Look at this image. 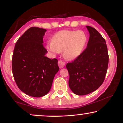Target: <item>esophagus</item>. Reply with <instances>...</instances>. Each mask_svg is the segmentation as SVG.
I'll return each mask as SVG.
<instances>
[{
	"mask_svg": "<svg viewBox=\"0 0 123 123\" xmlns=\"http://www.w3.org/2000/svg\"><path fill=\"white\" fill-rule=\"evenodd\" d=\"M58 64L59 67H60V68H62L64 67L65 65V63L62 60H59L58 62Z\"/></svg>",
	"mask_w": 123,
	"mask_h": 123,
	"instance_id": "34e87169",
	"label": "esophagus"
}]
</instances>
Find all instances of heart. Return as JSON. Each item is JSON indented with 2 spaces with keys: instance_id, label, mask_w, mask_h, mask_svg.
I'll return each mask as SVG.
<instances>
[{
  "instance_id": "b5f03b06",
  "label": "heart",
  "mask_w": 123,
  "mask_h": 123,
  "mask_svg": "<svg viewBox=\"0 0 123 123\" xmlns=\"http://www.w3.org/2000/svg\"><path fill=\"white\" fill-rule=\"evenodd\" d=\"M88 42V36L83 31L62 30L53 35L46 48L53 54L63 51L66 59L73 60L82 54Z\"/></svg>"
}]
</instances>
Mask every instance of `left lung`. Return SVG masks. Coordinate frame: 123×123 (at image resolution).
Returning <instances> with one entry per match:
<instances>
[{"mask_svg":"<svg viewBox=\"0 0 123 123\" xmlns=\"http://www.w3.org/2000/svg\"><path fill=\"white\" fill-rule=\"evenodd\" d=\"M90 37L81 55L66 64L69 74V86L74 94L84 95L97 90L104 82L108 70L106 43L95 28L86 26Z\"/></svg>","mask_w":123,"mask_h":123,"instance_id":"left-lung-1","label":"left lung"}]
</instances>
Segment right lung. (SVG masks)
Segmentation results:
<instances>
[{"instance_id":"right-lung-1","label":"right lung","mask_w":123,"mask_h":123,"mask_svg":"<svg viewBox=\"0 0 123 123\" xmlns=\"http://www.w3.org/2000/svg\"><path fill=\"white\" fill-rule=\"evenodd\" d=\"M46 32L43 28H29L17 41L12 55L15 83L22 92L31 97L46 95L60 69L57 59L45 56L47 51L43 39Z\"/></svg>"}]
</instances>
